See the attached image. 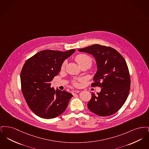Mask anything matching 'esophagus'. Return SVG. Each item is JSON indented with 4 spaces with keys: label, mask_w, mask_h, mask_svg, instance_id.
Listing matches in <instances>:
<instances>
[{
    "label": "esophagus",
    "mask_w": 149,
    "mask_h": 149,
    "mask_svg": "<svg viewBox=\"0 0 149 149\" xmlns=\"http://www.w3.org/2000/svg\"><path fill=\"white\" fill-rule=\"evenodd\" d=\"M79 92H80V91H73L72 92V95H74V94H77V93Z\"/></svg>",
    "instance_id": "34e87169"
}]
</instances>
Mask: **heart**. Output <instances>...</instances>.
I'll return each instance as SVG.
<instances>
[{
	"label": "heart",
	"mask_w": 149,
	"mask_h": 149,
	"mask_svg": "<svg viewBox=\"0 0 149 149\" xmlns=\"http://www.w3.org/2000/svg\"><path fill=\"white\" fill-rule=\"evenodd\" d=\"M75 61L77 62L80 66L83 65H88L89 66H91L92 64V58L91 56H89L88 55L86 54H79L77 55L75 57ZM66 65V61H64L63 64L62 65V68H64ZM82 79H79L77 80H74L72 81L73 84L75 86H78L79 85V81H82Z\"/></svg>",
	"instance_id": "b5f03b06"
}]
</instances>
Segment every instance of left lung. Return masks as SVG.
<instances>
[{
	"instance_id": "left-lung-1",
	"label": "left lung",
	"mask_w": 149,
	"mask_h": 149,
	"mask_svg": "<svg viewBox=\"0 0 149 149\" xmlns=\"http://www.w3.org/2000/svg\"><path fill=\"white\" fill-rule=\"evenodd\" d=\"M78 51L95 57L98 70L92 86L102 88L97 95L92 94L88 109L99 116L113 114L124 104L130 92L131 80L125 60L113 48L98 44Z\"/></svg>"
}]
</instances>
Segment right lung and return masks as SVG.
Returning <instances> with one entry per match:
<instances>
[{
	"label": "right lung",
	"instance_id": "add662e5",
	"mask_svg": "<svg viewBox=\"0 0 149 149\" xmlns=\"http://www.w3.org/2000/svg\"><path fill=\"white\" fill-rule=\"evenodd\" d=\"M46 50L29 58L21 73L22 92L31 111L38 117L54 118L66 109L72 95L51 88V81L58 75L64 60L75 52Z\"/></svg>",
	"mask_w": 149,
	"mask_h": 149
}]
</instances>
